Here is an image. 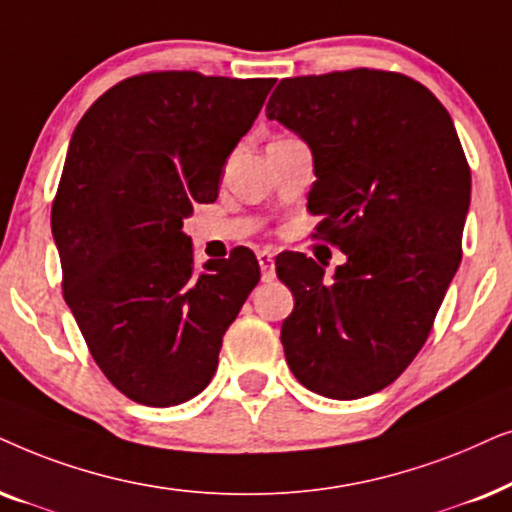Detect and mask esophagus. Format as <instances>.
Segmentation results:
<instances>
[{"label": "esophagus", "mask_w": 512, "mask_h": 512, "mask_svg": "<svg viewBox=\"0 0 512 512\" xmlns=\"http://www.w3.org/2000/svg\"><path fill=\"white\" fill-rule=\"evenodd\" d=\"M257 262H260V267H262V281H264V283L274 281V276H276L274 252H269V250H260V252H257Z\"/></svg>", "instance_id": "esophagus-1"}]
</instances>
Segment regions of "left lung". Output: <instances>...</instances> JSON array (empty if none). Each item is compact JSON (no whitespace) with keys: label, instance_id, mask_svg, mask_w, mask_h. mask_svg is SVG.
I'll return each mask as SVG.
<instances>
[{"label":"left lung","instance_id":"8db88e82","mask_svg":"<svg viewBox=\"0 0 512 512\" xmlns=\"http://www.w3.org/2000/svg\"><path fill=\"white\" fill-rule=\"evenodd\" d=\"M267 117L311 147V236L346 255L332 283L302 252L276 260L295 297L285 360L325 398L377 393L426 344L461 262L470 168L452 117L424 84L370 67L281 79Z\"/></svg>","mask_w":512,"mask_h":512}]
</instances>
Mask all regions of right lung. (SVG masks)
I'll list each match as a JSON object with an SVG mask.
<instances>
[{"instance_id": "obj_1", "label": "right lung", "mask_w": 512, "mask_h": 512, "mask_svg": "<svg viewBox=\"0 0 512 512\" xmlns=\"http://www.w3.org/2000/svg\"><path fill=\"white\" fill-rule=\"evenodd\" d=\"M274 84L135 74L74 128L51 208L63 297L102 374L135 403L170 407L199 395L260 281L248 248L196 269L182 220L217 199L224 161Z\"/></svg>"}]
</instances>
